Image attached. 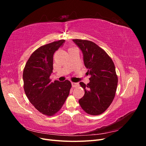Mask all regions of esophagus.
<instances>
[{"label": "esophagus", "mask_w": 146, "mask_h": 146, "mask_svg": "<svg viewBox=\"0 0 146 146\" xmlns=\"http://www.w3.org/2000/svg\"><path fill=\"white\" fill-rule=\"evenodd\" d=\"M78 85H79L78 83H73V82L72 83V87H74V88L78 87Z\"/></svg>", "instance_id": "1"}]
</instances>
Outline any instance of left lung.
<instances>
[{"instance_id": "1", "label": "left lung", "mask_w": 146, "mask_h": 146, "mask_svg": "<svg viewBox=\"0 0 146 146\" xmlns=\"http://www.w3.org/2000/svg\"><path fill=\"white\" fill-rule=\"evenodd\" d=\"M83 54V62L90 75L87 85L80 82L85 94L78 102L82 109L91 115H99L111 105L117 85L115 66L111 58L94 42L73 39Z\"/></svg>"}]
</instances>
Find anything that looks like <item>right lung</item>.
I'll list each match as a JSON object with an SVG mask.
<instances>
[{
    "label": "right lung",
    "mask_w": 146,
    "mask_h": 146,
    "mask_svg": "<svg viewBox=\"0 0 146 146\" xmlns=\"http://www.w3.org/2000/svg\"><path fill=\"white\" fill-rule=\"evenodd\" d=\"M65 40L39 47L31 55L23 72L24 88L30 103L39 112L52 116L62 107L69 94L71 83L55 80L50 76L53 70V56Z\"/></svg>",
    "instance_id": "obj_1"
}]
</instances>
